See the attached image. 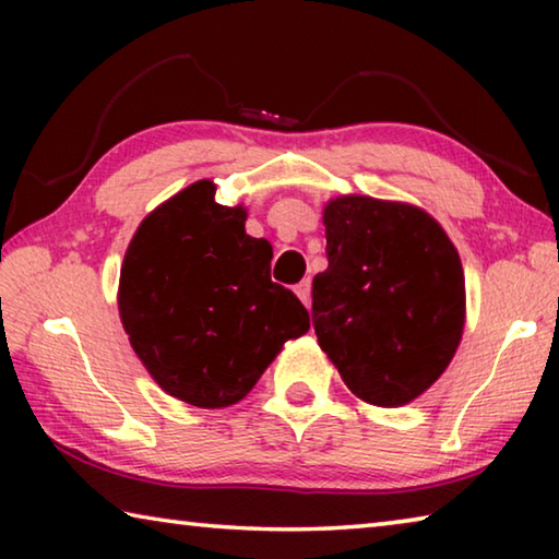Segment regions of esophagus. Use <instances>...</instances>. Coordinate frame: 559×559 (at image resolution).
<instances>
[{
  "instance_id": "34e87169",
  "label": "esophagus",
  "mask_w": 559,
  "mask_h": 559,
  "mask_svg": "<svg viewBox=\"0 0 559 559\" xmlns=\"http://www.w3.org/2000/svg\"><path fill=\"white\" fill-rule=\"evenodd\" d=\"M296 296L300 298L302 306H310V278L298 283V286H296Z\"/></svg>"
}]
</instances>
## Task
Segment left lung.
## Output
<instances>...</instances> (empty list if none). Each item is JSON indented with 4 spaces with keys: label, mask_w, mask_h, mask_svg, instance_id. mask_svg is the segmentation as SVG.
Masks as SVG:
<instances>
[{
    "label": "left lung",
    "mask_w": 559,
    "mask_h": 559,
    "mask_svg": "<svg viewBox=\"0 0 559 559\" xmlns=\"http://www.w3.org/2000/svg\"><path fill=\"white\" fill-rule=\"evenodd\" d=\"M328 269L313 278V328L359 400L402 406L447 370L466 286L449 236L427 212L372 197L325 206Z\"/></svg>",
    "instance_id": "8db88e82"
}]
</instances>
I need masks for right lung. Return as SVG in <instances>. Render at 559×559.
I'll list each match as a JSON object with an SVG mask.
<instances>
[{
	"label": "right lung",
	"instance_id": "obj_1",
	"mask_svg": "<svg viewBox=\"0 0 559 559\" xmlns=\"http://www.w3.org/2000/svg\"><path fill=\"white\" fill-rule=\"evenodd\" d=\"M241 206L214 202L210 179L182 189L132 236L120 271L130 345L167 394L194 406L239 402L310 320L271 281L273 249L243 229Z\"/></svg>",
	"mask_w": 559,
	"mask_h": 559
}]
</instances>
